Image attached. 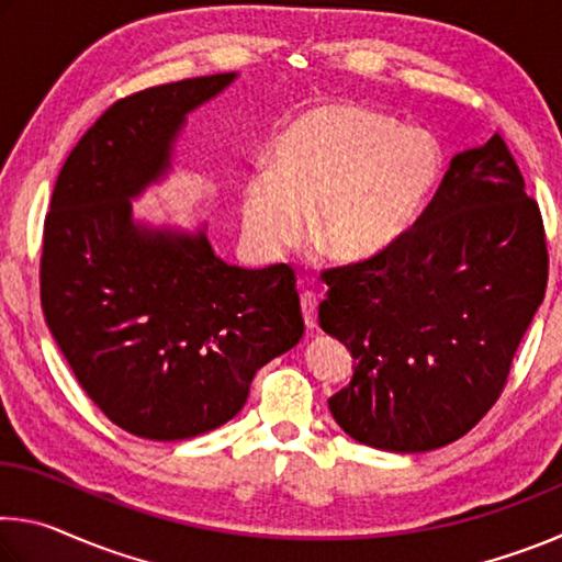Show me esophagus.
I'll return each instance as SVG.
<instances>
[{
  "label": "esophagus",
  "instance_id": "1",
  "mask_svg": "<svg viewBox=\"0 0 562 562\" xmlns=\"http://www.w3.org/2000/svg\"><path fill=\"white\" fill-rule=\"evenodd\" d=\"M317 297L312 292H304L300 297V307H302V317H304V327L310 331L317 329Z\"/></svg>",
  "mask_w": 562,
  "mask_h": 562
}]
</instances>
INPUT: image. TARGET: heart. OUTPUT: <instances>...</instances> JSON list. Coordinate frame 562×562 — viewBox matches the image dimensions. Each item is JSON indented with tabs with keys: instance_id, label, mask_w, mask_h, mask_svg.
I'll use <instances>...</instances> for the list:
<instances>
[{
	"instance_id": "1",
	"label": "heart",
	"mask_w": 562,
	"mask_h": 562,
	"mask_svg": "<svg viewBox=\"0 0 562 562\" xmlns=\"http://www.w3.org/2000/svg\"><path fill=\"white\" fill-rule=\"evenodd\" d=\"M443 176L429 133L359 106H312L284 123L270 168L243 180L240 221L255 250L297 245L312 207V237L327 258L364 265L412 233Z\"/></svg>"
}]
</instances>
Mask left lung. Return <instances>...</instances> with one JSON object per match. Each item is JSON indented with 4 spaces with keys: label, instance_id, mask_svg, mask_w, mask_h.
Returning <instances> with one entry per match:
<instances>
[{
    "label": "left lung",
    "instance_id": "1",
    "mask_svg": "<svg viewBox=\"0 0 562 562\" xmlns=\"http://www.w3.org/2000/svg\"><path fill=\"white\" fill-rule=\"evenodd\" d=\"M319 327L351 351L329 396L341 431L394 453L461 439L496 404L543 302V217L498 133L451 158L434 201L384 258L327 272Z\"/></svg>",
    "mask_w": 562,
    "mask_h": 562
}]
</instances>
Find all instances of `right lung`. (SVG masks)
Here are the masks:
<instances>
[{
	"instance_id": "right-lung-1",
	"label": "right lung",
	"mask_w": 562,
	"mask_h": 562,
	"mask_svg": "<svg viewBox=\"0 0 562 562\" xmlns=\"http://www.w3.org/2000/svg\"><path fill=\"white\" fill-rule=\"evenodd\" d=\"M235 79L195 76L113 103L66 158L44 223L46 325L91 402L140 439H193L231 422L255 372L304 331L288 265L237 268L205 225L133 217V198L173 168L188 113Z\"/></svg>"
}]
</instances>
